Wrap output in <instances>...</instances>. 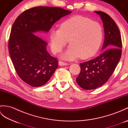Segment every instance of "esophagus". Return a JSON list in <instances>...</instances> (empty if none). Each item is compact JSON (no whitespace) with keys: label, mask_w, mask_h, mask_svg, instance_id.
Listing matches in <instances>:
<instances>
[{"label":"esophagus","mask_w":128,"mask_h":128,"mask_svg":"<svg viewBox=\"0 0 128 128\" xmlns=\"http://www.w3.org/2000/svg\"><path fill=\"white\" fill-rule=\"evenodd\" d=\"M59 65L60 66H67V65H68V63H67V62H62V61H59Z\"/></svg>","instance_id":"34e87169"}]
</instances>
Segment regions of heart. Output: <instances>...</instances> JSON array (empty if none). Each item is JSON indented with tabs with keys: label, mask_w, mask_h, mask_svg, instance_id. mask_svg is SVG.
I'll use <instances>...</instances> for the list:
<instances>
[{
	"label": "heart",
	"mask_w": 128,
	"mask_h": 128,
	"mask_svg": "<svg viewBox=\"0 0 128 128\" xmlns=\"http://www.w3.org/2000/svg\"><path fill=\"white\" fill-rule=\"evenodd\" d=\"M102 37V28L100 24L82 16H75L62 22L59 30H52L50 47L54 53H57L69 40L70 46L62 55V58L72 59L80 56L87 59L97 53Z\"/></svg>",
	"instance_id": "heart-1"
}]
</instances>
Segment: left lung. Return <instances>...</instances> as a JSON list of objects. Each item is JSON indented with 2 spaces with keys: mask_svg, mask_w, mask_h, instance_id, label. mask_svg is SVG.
Wrapping results in <instances>:
<instances>
[{
  "mask_svg": "<svg viewBox=\"0 0 128 128\" xmlns=\"http://www.w3.org/2000/svg\"><path fill=\"white\" fill-rule=\"evenodd\" d=\"M102 19L104 30L103 53L97 58L80 63L81 71L76 78L85 90H94L102 86L114 71L122 55V42L120 31L113 19L102 12H94Z\"/></svg>",
  "mask_w": 128,
  "mask_h": 128,
  "instance_id": "left-lung-1",
  "label": "left lung"
}]
</instances>
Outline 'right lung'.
<instances>
[{"instance_id": "1", "label": "right lung", "mask_w": 128, "mask_h": 128, "mask_svg": "<svg viewBox=\"0 0 128 128\" xmlns=\"http://www.w3.org/2000/svg\"><path fill=\"white\" fill-rule=\"evenodd\" d=\"M71 12L60 8L37 6L16 18L8 48L16 72L26 84L33 87L44 85L58 68V60L48 53L47 43L37 32H48L54 24Z\"/></svg>"}]
</instances>
